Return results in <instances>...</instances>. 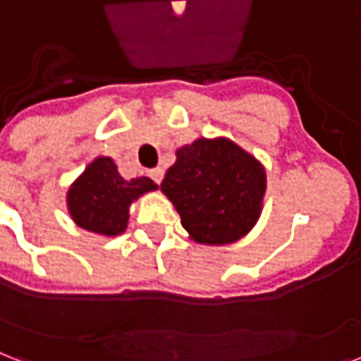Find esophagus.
<instances>
[{
  "instance_id": "1",
  "label": "esophagus",
  "mask_w": 361,
  "mask_h": 361,
  "mask_svg": "<svg viewBox=\"0 0 361 361\" xmlns=\"http://www.w3.org/2000/svg\"><path fill=\"white\" fill-rule=\"evenodd\" d=\"M150 178L154 180L156 184H160L161 183V178H164V169L161 167H156V169H152V171H149Z\"/></svg>"
}]
</instances>
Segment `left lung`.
I'll use <instances>...</instances> for the list:
<instances>
[{"instance_id":"obj_1","label":"left lung","mask_w":361,"mask_h":361,"mask_svg":"<svg viewBox=\"0 0 361 361\" xmlns=\"http://www.w3.org/2000/svg\"><path fill=\"white\" fill-rule=\"evenodd\" d=\"M161 192L194 241L228 245L247 235L258 220L265 169L230 139H197L177 150Z\"/></svg>"}]
</instances>
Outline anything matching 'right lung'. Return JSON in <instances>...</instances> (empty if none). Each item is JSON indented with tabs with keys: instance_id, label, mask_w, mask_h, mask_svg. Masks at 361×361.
I'll list each match as a JSON object with an SVG mask.
<instances>
[{
	"instance_id": "obj_1",
	"label": "right lung",
	"mask_w": 361,
	"mask_h": 361,
	"mask_svg": "<svg viewBox=\"0 0 361 361\" xmlns=\"http://www.w3.org/2000/svg\"><path fill=\"white\" fill-rule=\"evenodd\" d=\"M156 188L158 184L149 177L126 180L111 158L99 156L71 184L67 207L80 228L107 237L120 235L128 226L131 201Z\"/></svg>"
}]
</instances>
